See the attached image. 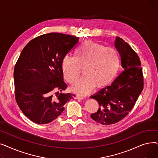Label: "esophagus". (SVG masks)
Here are the masks:
<instances>
[{"label": "esophagus", "instance_id": "obj_1", "mask_svg": "<svg viewBox=\"0 0 158 158\" xmlns=\"http://www.w3.org/2000/svg\"><path fill=\"white\" fill-rule=\"evenodd\" d=\"M76 98H77V99H81V100H82V99L85 98V97H82V96L77 95V96L76 97Z\"/></svg>", "mask_w": 158, "mask_h": 158}]
</instances>
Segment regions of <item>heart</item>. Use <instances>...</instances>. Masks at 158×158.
Returning <instances> with one entry per match:
<instances>
[{
	"label": "heart",
	"mask_w": 158,
	"mask_h": 158,
	"mask_svg": "<svg viewBox=\"0 0 158 158\" xmlns=\"http://www.w3.org/2000/svg\"><path fill=\"white\" fill-rule=\"evenodd\" d=\"M120 64L118 53L114 48L86 41L76 49L74 57H63L61 67L64 79L70 84L74 83L83 69L85 76L75 83L72 90L85 95L95 87L101 89L108 86L117 76Z\"/></svg>",
	"instance_id": "obj_1"
}]
</instances>
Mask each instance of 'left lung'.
<instances>
[{
    "mask_svg": "<svg viewBox=\"0 0 158 158\" xmlns=\"http://www.w3.org/2000/svg\"><path fill=\"white\" fill-rule=\"evenodd\" d=\"M114 45L120 54L123 70L111 86L91 97L100 106L91 118L102 125H111L125 118L143 89V71L138 54L120 37H116Z\"/></svg>",
    "mask_w": 158,
    "mask_h": 158,
    "instance_id": "1",
    "label": "left lung"
}]
</instances>
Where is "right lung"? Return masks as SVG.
Here are the masks:
<instances>
[{
	"mask_svg": "<svg viewBox=\"0 0 158 158\" xmlns=\"http://www.w3.org/2000/svg\"><path fill=\"white\" fill-rule=\"evenodd\" d=\"M79 37L51 32L31 40L22 50L14 69L15 99L20 109L33 122H52L76 96L56 91L67 88L61 61L76 47Z\"/></svg>",
	"mask_w": 158,
	"mask_h": 158,
	"instance_id": "right-lung-1",
	"label": "right lung"
}]
</instances>
